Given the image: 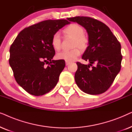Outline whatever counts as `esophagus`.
Listing matches in <instances>:
<instances>
[{"mask_svg": "<svg viewBox=\"0 0 132 132\" xmlns=\"http://www.w3.org/2000/svg\"><path fill=\"white\" fill-rule=\"evenodd\" d=\"M70 64V62H67V61H65V64H66V65H69Z\"/></svg>", "mask_w": 132, "mask_h": 132, "instance_id": "34e87169", "label": "esophagus"}]
</instances>
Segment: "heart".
<instances>
[{"mask_svg": "<svg viewBox=\"0 0 132 132\" xmlns=\"http://www.w3.org/2000/svg\"><path fill=\"white\" fill-rule=\"evenodd\" d=\"M65 34L74 38L73 47H78L80 49H85L88 45V39L84 35V30L77 24H71L64 29ZM52 45L55 50H59L61 47V38L59 33H55L52 38ZM80 55V51L78 48H75L70 51H62L56 55L57 59L67 62L75 61Z\"/></svg>", "mask_w": 132, "mask_h": 132, "instance_id": "heart-1", "label": "heart"}]
</instances>
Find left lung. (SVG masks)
Segmentation results:
<instances>
[{
  "label": "left lung",
  "mask_w": 132,
  "mask_h": 132,
  "mask_svg": "<svg viewBox=\"0 0 132 132\" xmlns=\"http://www.w3.org/2000/svg\"><path fill=\"white\" fill-rule=\"evenodd\" d=\"M85 29L88 46L82 58L88 65L77 62L75 79L80 89L88 94L97 95L109 89L121 69L122 56L121 44L110 29L103 23L88 17L67 18ZM95 63V67L92 64Z\"/></svg>",
  "instance_id": "left-lung-1"
}]
</instances>
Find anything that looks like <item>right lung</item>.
Masks as SVG:
<instances>
[{
  "label": "right lung",
  "mask_w": 132,
  "mask_h": 132,
  "mask_svg": "<svg viewBox=\"0 0 132 132\" xmlns=\"http://www.w3.org/2000/svg\"><path fill=\"white\" fill-rule=\"evenodd\" d=\"M70 23L66 20H48L32 25L21 30L11 46L9 63L14 77L30 94L43 95L56 85L65 62L52 60L55 51L52 38Z\"/></svg>",
  "instance_id": "add662e5"
}]
</instances>
